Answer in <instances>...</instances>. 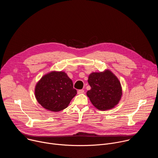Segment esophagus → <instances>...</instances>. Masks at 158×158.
Returning <instances> with one entry per match:
<instances>
[{"label": "esophagus", "mask_w": 158, "mask_h": 158, "mask_svg": "<svg viewBox=\"0 0 158 158\" xmlns=\"http://www.w3.org/2000/svg\"><path fill=\"white\" fill-rule=\"evenodd\" d=\"M84 93V91L83 89H80V90H78L77 91V93L79 94H83Z\"/></svg>", "instance_id": "1"}]
</instances>
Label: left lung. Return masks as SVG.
Segmentation results:
<instances>
[{
	"label": "left lung",
	"mask_w": 158,
	"mask_h": 158,
	"mask_svg": "<svg viewBox=\"0 0 158 158\" xmlns=\"http://www.w3.org/2000/svg\"><path fill=\"white\" fill-rule=\"evenodd\" d=\"M87 81L91 89L87 96L98 109L108 110L119 103L123 94L121 82L110 71L90 74Z\"/></svg>",
	"instance_id": "left-lung-1"
}]
</instances>
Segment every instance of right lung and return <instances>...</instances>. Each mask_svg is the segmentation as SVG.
I'll return each instance as SVG.
<instances>
[{
	"label": "right lung",
	"mask_w": 158,
	"mask_h": 158,
	"mask_svg": "<svg viewBox=\"0 0 158 158\" xmlns=\"http://www.w3.org/2000/svg\"><path fill=\"white\" fill-rule=\"evenodd\" d=\"M76 94L72 80L62 71H52L44 75L35 87L37 102L44 108L53 112L65 109Z\"/></svg>",
	"instance_id": "right-lung-1"
}]
</instances>
